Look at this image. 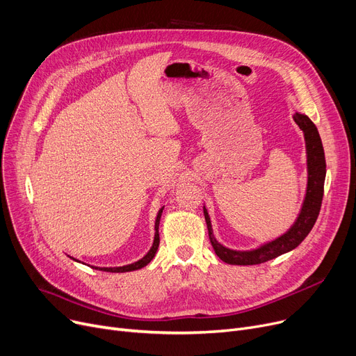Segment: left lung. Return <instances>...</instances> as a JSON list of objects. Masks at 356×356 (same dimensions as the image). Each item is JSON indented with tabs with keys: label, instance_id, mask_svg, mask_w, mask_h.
Segmentation results:
<instances>
[{
	"label": "left lung",
	"instance_id": "1",
	"mask_svg": "<svg viewBox=\"0 0 356 356\" xmlns=\"http://www.w3.org/2000/svg\"><path fill=\"white\" fill-rule=\"evenodd\" d=\"M296 124L300 127L305 134L306 141V154H307V184H306V193L302 203V209L298 216L296 218L293 225L280 236L264 242V244L258 245L252 250H232L215 238L211 216L208 213L207 207L203 204V215L207 220L208 234L211 244L213 247L215 254L225 261L227 264L232 266H255L263 264L266 261L277 258L286 252L293 251L302 244V241L309 235L312 231L314 222L319 216L322 199H323V184L326 177V160L323 144L317 131L316 125L312 120L302 112H294L293 115Z\"/></svg>",
	"mask_w": 356,
	"mask_h": 356
}]
</instances>
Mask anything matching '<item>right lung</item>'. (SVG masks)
I'll list each match as a JSON object with an SVG mask.
<instances>
[{
	"label": "right lung",
	"instance_id": "right-lung-1",
	"mask_svg": "<svg viewBox=\"0 0 356 356\" xmlns=\"http://www.w3.org/2000/svg\"><path fill=\"white\" fill-rule=\"evenodd\" d=\"M163 209L164 207L160 208V211L157 212V216H156V222H154V241H153V245L152 248L148 250V252L138 261H136V263L133 264H128V266H122V267H95V266H90L92 268L95 270H99V271H106V273H128V271H136V270H140L143 267H145L149 261H152L159 250V244H160V235H159V225H160V219H161V213H163ZM72 258V257H70ZM74 259V258H72ZM78 261V259H74ZM78 263H81V261H78Z\"/></svg>",
	"mask_w": 356,
	"mask_h": 356
}]
</instances>
